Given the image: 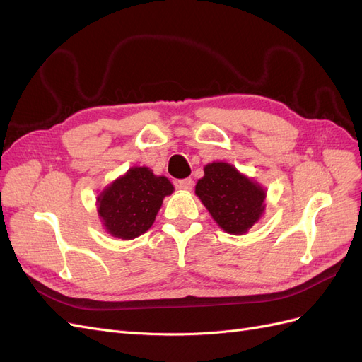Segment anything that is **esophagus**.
I'll list each match as a JSON object with an SVG mask.
<instances>
[{"label":"esophagus","instance_id":"1","mask_svg":"<svg viewBox=\"0 0 362 362\" xmlns=\"http://www.w3.org/2000/svg\"><path fill=\"white\" fill-rule=\"evenodd\" d=\"M177 187L181 190H192L193 189V180L192 178H184L177 182Z\"/></svg>","mask_w":362,"mask_h":362}]
</instances>
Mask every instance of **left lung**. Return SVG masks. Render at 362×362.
Instances as JSON below:
<instances>
[{
    "label": "left lung",
    "mask_w": 362,
    "mask_h": 362,
    "mask_svg": "<svg viewBox=\"0 0 362 362\" xmlns=\"http://www.w3.org/2000/svg\"><path fill=\"white\" fill-rule=\"evenodd\" d=\"M204 172L194 193L223 231L245 234L264 210V190L228 163L206 164Z\"/></svg>",
    "instance_id": "1"
}]
</instances>
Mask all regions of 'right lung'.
Segmentation results:
<instances>
[{"label": "right lung", "instance_id": "right-lung-1", "mask_svg": "<svg viewBox=\"0 0 362 362\" xmlns=\"http://www.w3.org/2000/svg\"><path fill=\"white\" fill-rule=\"evenodd\" d=\"M173 192L164 177L148 168H131L98 198V213L113 237L136 238L154 223L163 198Z\"/></svg>", "mask_w": 362, "mask_h": 362}]
</instances>
